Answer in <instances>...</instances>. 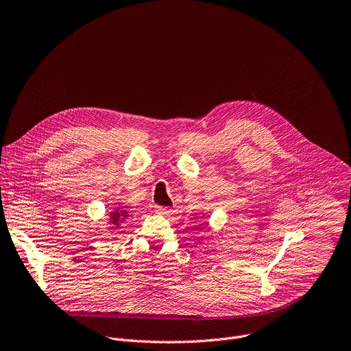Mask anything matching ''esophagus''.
I'll return each instance as SVG.
<instances>
[{
    "instance_id": "obj_1",
    "label": "esophagus",
    "mask_w": 351,
    "mask_h": 351,
    "mask_svg": "<svg viewBox=\"0 0 351 351\" xmlns=\"http://www.w3.org/2000/svg\"><path fill=\"white\" fill-rule=\"evenodd\" d=\"M155 211H156L158 214H161V215H168L172 210H171V208H168V207H161V206H158V207L155 208Z\"/></svg>"
}]
</instances>
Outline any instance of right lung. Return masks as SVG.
I'll list each match as a JSON object with an SVG mask.
<instances>
[{
	"instance_id": "obj_1",
	"label": "right lung",
	"mask_w": 351,
	"mask_h": 351,
	"mask_svg": "<svg viewBox=\"0 0 351 351\" xmlns=\"http://www.w3.org/2000/svg\"><path fill=\"white\" fill-rule=\"evenodd\" d=\"M127 217H129V213L123 210V207H119V208H116L114 211L110 213V222L116 228H119L120 222H123Z\"/></svg>"
}]
</instances>
